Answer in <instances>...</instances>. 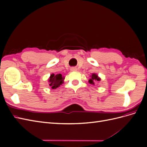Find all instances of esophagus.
<instances>
[{
  "label": "esophagus",
  "mask_w": 147,
  "mask_h": 147,
  "mask_svg": "<svg viewBox=\"0 0 147 147\" xmlns=\"http://www.w3.org/2000/svg\"><path fill=\"white\" fill-rule=\"evenodd\" d=\"M77 70V69L76 67H73V68L71 69V70H72V71H75V70Z\"/></svg>",
  "instance_id": "34e87169"
}]
</instances>
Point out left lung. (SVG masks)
<instances>
[{
  "label": "left lung",
  "mask_w": 147,
  "mask_h": 147,
  "mask_svg": "<svg viewBox=\"0 0 147 147\" xmlns=\"http://www.w3.org/2000/svg\"><path fill=\"white\" fill-rule=\"evenodd\" d=\"M100 78L98 77V76L95 74H92L91 75V79L89 80V82L91 84H94V81H99Z\"/></svg>",
  "instance_id": "left-lung-1"
}]
</instances>
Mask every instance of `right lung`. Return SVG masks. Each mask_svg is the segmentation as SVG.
<instances>
[{"mask_svg":"<svg viewBox=\"0 0 147 147\" xmlns=\"http://www.w3.org/2000/svg\"><path fill=\"white\" fill-rule=\"evenodd\" d=\"M64 78L62 76L61 74H51L49 79V82H50V86L52 89H56L61 85L63 83Z\"/></svg>","mask_w":147,"mask_h":147,"instance_id":"obj_1","label":"right lung"}]
</instances>
